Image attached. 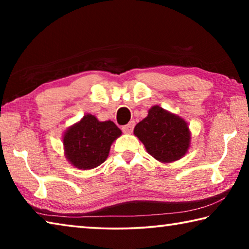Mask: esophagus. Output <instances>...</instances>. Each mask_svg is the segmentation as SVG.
I'll list each match as a JSON object with an SVG mask.
<instances>
[{
	"label": "esophagus",
	"instance_id": "esophagus-1",
	"mask_svg": "<svg viewBox=\"0 0 249 249\" xmlns=\"http://www.w3.org/2000/svg\"><path fill=\"white\" fill-rule=\"evenodd\" d=\"M134 126H135V122L132 121V122H129L127 125L123 126V127H122V130H123V133H125V134H130L133 132Z\"/></svg>",
	"mask_w": 249,
	"mask_h": 249
}]
</instances>
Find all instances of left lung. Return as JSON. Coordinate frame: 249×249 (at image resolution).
Listing matches in <instances>:
<instances>
[{
	"instance_id": "8db88e82",
	"label": "left lung",
	"mask_w": 249,
	"mask_h": 249,
	"mask_svg": "<svg viewBox=\"0 0 249 249\" xmlns=\"http://www.w3.org/2000/svg\"><path fill=\"white\" fill-rule=\"evenodd\" d=\"M134 134L146 150L162 162L180 159L190 144L188 124L159 107L149 109L148 116L135 126Z\"/></svg>"
}]
</instances>
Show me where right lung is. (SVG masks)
<instances>
[{"instance_id":"obj_1","label":"right lung","mask_w":249,"mask_h":249,"mask_svg":"<svg viewBox=\"0 0 249 249\" xmlns=\"http://www.w3.org/2000/svg\"><path fill=\"white\" fill-rule=\"evenodd\" d=\"M121 134L113 122H100L93 115H84L65 134L66 157L79 169L98 167L107 160L112 142Z\"/></svg>"}]
</instances>
